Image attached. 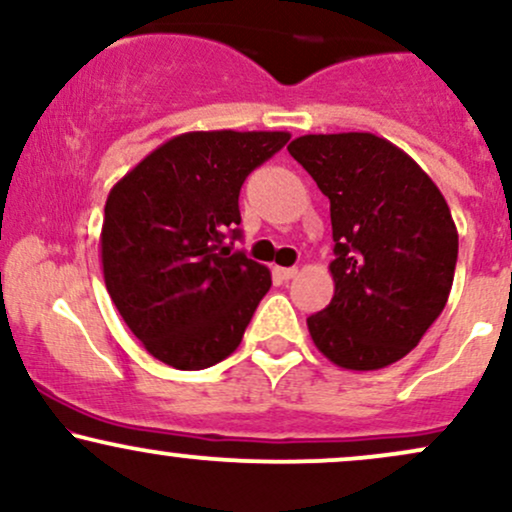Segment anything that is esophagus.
Returning a JSON list of instances; mask_svg holds the SVG:
<instances>
[{
    "instance_id": "obj_1",
    "label": "esophagus",
    "mask_w": 512,
    "mask_h": 512,
    "mask_svg": "<svg viewBox=\"0 0 512 512\" xmlns=\"http://www.w3.org/2000/svg\"><path fill=\"white\" fill-rule=\"evenodd\" d=\"M276 274H279L281 279L289 281V279H293V276L298 274V267H276Z\"/></svg>"
}]
</instances>
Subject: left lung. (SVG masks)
Returning a JSON list of instances; mask_svg holds the SVG:
<instances>
[{"mask_svg":"<svg viewBox=\"0 0 512 512\" xmlns=\"http://www.w3.org/2000/svg\"><path fill=\"white\" fill-rule=\"evenodd\" d=\"M289 154L332 216L334 296L308 317L310 337L342 368L390 366L448 303L457 264L448 202L414 158L370 132L305 134Z\"/></svg>","mask_w":512,"mask_h":512,"instance_id":"obj_1","label":"left lung"}]
</instances>
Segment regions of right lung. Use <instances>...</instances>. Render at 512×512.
<instances>
[{"mask_svg": "<svg viewBox=\"0 0 512 512\" xmlns=\"http://www.w3.org/2000/svg\"><path fill=\"white\" fill-rule=\"evenodd\" d=\"M289 132H187L110 190L101 231L105 289L144 349L202 370L238 349L272 274L240 238V187Z\"/></svg>", "mask_w": 512, "mask_h": 512, "instance_id": "add662e5", "label": "right lung"}]
</instances>
